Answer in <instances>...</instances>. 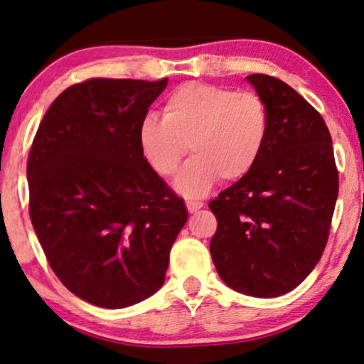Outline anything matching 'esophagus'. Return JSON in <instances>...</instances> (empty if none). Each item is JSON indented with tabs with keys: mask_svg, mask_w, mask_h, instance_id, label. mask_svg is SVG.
I'll list each match as a JSON object with an SVG mask.
<instances>
[{
	"mask_svg": "<svg viewBox=\"0 0 364 364\" xmlns=\"http://www.w3.org/2000/svg\"><path fill=\"white\" fill-rule=\"evenodd\" d=\"M186 208H188V211H190V213H196L198 210H201V208H203V203H200V201H188L186 203Z\"/></svg>",
	"mask_w": 364,
	"mask_h": 364,
	"instance_id": "34e87169",
	"label": "esophagus"
}]
</instances>
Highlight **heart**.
<instances>
[{"label": "heart", "mask_w": 364, "mask_h": 364, "mask_svg": "<svg viewBox=\"0 0 364 364\" xmlns=\"http://www.w3.org/2000/svg\"><path fill=\"white\" fill-rule=\"evenodd\" d=\"M268 105L253 91L220 85L186 83L169 93L163 119L146 116L138 141L159 176L171 178L183 158L195 154L179 173L176 188L201 198L218 179H243L263 154L269 138Z\"/></svg>", "instance_id": "heart-1"}]
</instances>
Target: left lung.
Instances as JSON below:
<instances>
[{"mask_svg":"<svg viewBox=\"0 0 364 364\" xmlns=\"http://www.w3.org/2000/svg\"><path fill=\"white\" fill-rule=\"evenodd\" d=\"M246 80L268 105L269 138L258 164L210 203L218 221L210 251L228 287L276 298L321 258L340 179L323 116L278 77Z\"/></svg>","mask_w":364,"mask_h":364,"instance_id":"left-lung-1","label":"left lung"}]
</instances>
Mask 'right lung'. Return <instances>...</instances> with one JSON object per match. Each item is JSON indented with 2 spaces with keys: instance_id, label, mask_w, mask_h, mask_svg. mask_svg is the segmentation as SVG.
Instances as JSON below:
<instances>
[{
  "instance_id": "obj_1",
  "label": "right lung",
  "mask_w": 364,
  "mask_h": 364,
  "mask_svg": "<svg viewBox=\"0 0 364 364\" xmlns=\"http://www.w3.org/2000/svg\"><path fill=\"white\" fill-rule=\"evenodd\" d=\"M158 81L90 77L48 108L28 154L30 218L48 263L77 298L118 309L164 283L185 201L138 141Z\"/></svg>"
}]
</instances>
